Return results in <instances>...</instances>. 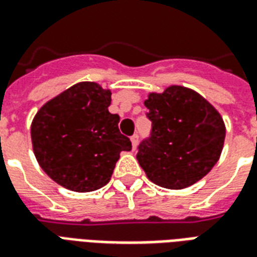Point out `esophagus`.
<instances>
[{"label":"esophagus","mask_w":257,"mask_h":257,"mask_svg":"<svg viewBox=\"0 0 257 257\" xmlns=\"http://www.w3.org/2000/svg\"><path fill=\"white\" fill-rule=\"evenodd\" d=\"M138 140H140V137L138 134H134V136L131 137V144H133V149H137V145H138Z\"/></svg>","instance_id":"obj_1"}]
</instances>
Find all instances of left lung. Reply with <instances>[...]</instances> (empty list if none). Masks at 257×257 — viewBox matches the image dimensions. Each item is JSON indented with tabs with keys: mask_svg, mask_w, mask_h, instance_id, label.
Returning a JSON list of instances; mask_svg holds the SVG:
<instances>
[{
	"mask_svg": "<svg viewBox=\"0 0 257 257\" xmlns=\"http://www.w3.org/2000/svg\"><path fill=\"white\" fill-rule=\"evenodd\" d=\"M145 107L152 131L138 146L137 160L149 180L183 190L206 176L219 160L226 134L217 109L180 85L149 93Z\"/></svg>",
	"mask_w": 257,
	"mask_h": 257,
	"instance_id": "obj_1",
	"label": "left lung"
}]
</instances>
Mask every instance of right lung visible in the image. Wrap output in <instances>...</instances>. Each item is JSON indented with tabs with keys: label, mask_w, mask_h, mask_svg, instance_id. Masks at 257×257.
I'll return each instance as SVG.
<instances>
[{
	"label": "right lung",
	"mask_w": 257,
	"mask_h": 257,
	"mask_svg": "<svg viewBox=\"0 0 257 257\" xmlns=\"http://www.w3.org/2000/svg\"><path fill=\"white\" fill-rule=\"evenodd\" d=\"M111 90L78 82L44 104L31 124L35 157L59 186L76 192L99 190L111 180L120 152L131 142L111 113Z\"/></svg>",
	"instance_id": "add662e5"
}]
</instances>
